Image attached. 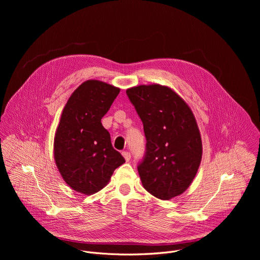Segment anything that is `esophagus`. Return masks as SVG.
I'll return each instance as SVG.
<instances>
[{"label":"esophagus","mask_w":260,"mask_h":260,"mask_svg":"<svg viewBox=\"0 0 260 260\" xmlns=\"http://www.w3.org/2000/svg\"><path fill=\"white\" fill-rule=\"evenodd\" d=\"M122 155H123V157L125 158L126 161H128V160L131 159V157H132V155H131V153H129L128 151H123V152H122Z\"/></svg>","instance_id":"1"}]
</instances>
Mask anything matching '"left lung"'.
<instances>
[{
    "instance_id": "obj_1",
    "label": "left lung",
    "mask_w": 260,
    "mask_h": 260,
    "mask_svg": "<svg viewBox=\"0 0 260 260\" xmlns=\"http://www.w3.org/2000/svg\"><path fill=\"white\" fill-rule=\"evenodd\" d=\"M144 126L146 149L138 165L144 188L160 200L186 190L202 160V140L196 118L171 88L140 85L126 90Z\"/></svg>"
}]
</instances>
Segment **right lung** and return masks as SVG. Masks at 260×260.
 <instances>
[{
  "label": "right lung",
  "instance_id": "obj_1",
  "mask_svg": "<svg viewBox=\"0 0 260 260\" xmlns=\"http://www.w3.org/2000/svg\"><path fill=\"white\" fill-rule=\"evenodd\" d=\"M119 91L88 80L73 92L63 108L54 138V158L66 183L78 192H98L125 162L101 122Z\"/></svg>",
  "mask_w": 260,
  "mask_h": 260
}]
</instances>
